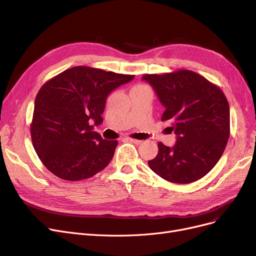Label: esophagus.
<instances>
[{
  "instance_id": "34e87169",
  "label": "esophagus",
  "mask_w": 256,
  "mask_h": 256,
  "mask_svg": "<svg viewBox=\"0 0 256 256\" xmlns=\"http://www.w3.org/2000/svg\"><path fill=\"white\" fill-rule=\"evenodd\" d=\"M126 140H130V142H132V143H135V144H140L142 141L141 140H137V139H132V138H126Z\"/></svg>"
}]
</instances>
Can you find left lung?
I'll return each mask as SVG.
<instances>
[{
  "label": "left lung",
  "mask_w": 256,
  "mask_h": 256,
  "mask_svg": "<svg viewBox=\"0 0 256 256\" xmlns=\"http://www.w3.org/2000/svg\"><path fill=\"white\" fill-rule=\"evenodd\" d=\"M142 78L156 91L165 108L162 120L168 121L178 138L173 147L158 142V152L148 166L174 184L204 178L218 163L230 138V104L224 93L188 70Z\"/></svg>",
  "instance_id": "obj_1"
}]
</instances>
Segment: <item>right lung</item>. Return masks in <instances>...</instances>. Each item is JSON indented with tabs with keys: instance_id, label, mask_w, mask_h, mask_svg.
I'll return each mask as SVG.
<instances>
[{
	"instance_id": "add662e5",
	"label": "right lung",
	"mask_w": 256,
	"mask_h": 256,
	"mask_svg": "<svg viewBox=\"0 0 256 256\" xmlns=\"http://www.w3.org/2000/svg\"><path fill=\"white\" fill-rule=\"evenodd\" d=\"M135 76L76 66L48 80L38 91L31 124L34 150L42 164L65 180L89 178L111 162L116 140L93 126L102 122L106 100Z\"/></svg>"
}]
</instances>
